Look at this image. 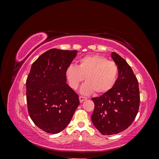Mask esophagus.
I'll use <instances>...</instances> for the list:
<instances>
[{"label":"esophagus","mask_w":159,"mask_h":159,"mask_svg":"<svg viewBox=\"0 0 159 159\" xmlns=\"http://www.w3.org/2000/svg\"><path fill=\"white\" fill-rule=\"evenodd\" d=\"M79 99H80V103H82V102H84L85 100L87 99V98H85V97H83V96H80Z\"/></svg>","instance_id":"esophagus-1"}]
</instances>
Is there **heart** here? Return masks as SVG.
<instances>
[{
  "label": "heart",
  "mask_w": 159,
  "mask_h": 159,
  "mask_svg": "<svg viewBox=\"0 0 159 159\" xmlns=\"http://www.w3.org/2000/svg\"><path fill=\"white\" fill-rule=\"evenodd\" d=\"M118 74L119 68L115 62L97 54L82 57L78 66L70 64L65 71L68 84L74 89H78L85 79L80 89L83 95L90 94L95 91L98 93L107 92L116 83Z\"/></svg>",
  "instance_id": "b5f03b06"
}]
</instances>
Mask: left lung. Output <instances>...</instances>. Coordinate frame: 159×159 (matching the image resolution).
Segmentation results:
<instances>
[{"label": "left lung", "instance_id": "8db88e82", "mask_svg": "<svg viewBox=\"0 0 159 159\" xmlns=\"http://www.w3.org/2000/svg\"><path fill=\"white\" fill-rule=\"evenodd\" d=\"M111 57L119 68L113 87L99 97L93 98L91 121L103 135L117 134L127 129L136 117L140 103L138 80L127 62L115 52Z\"/></svg>", "mask_w": 159, "mask_h": 159}]
</instances>
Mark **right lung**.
Masks as SVG:
<instances>
[{
	"label": "right lung",
	"mask_w": 159,
	"mask_h": 159,
	"mask_svg": "<svg viewBox=\"0 0 159 159\" xmlns=\"http://www.w3.org/2000/svg\"><path fill=\"white\" fill-rule=\"evenodd\" d=\"M77 52L52 48L32 65L26 80L28 110L32 121L46 133L63 131L80 105L79 96L66 84L65 75Z\"/></svg>",
	"instance_id": "1"
}]
</instances>
